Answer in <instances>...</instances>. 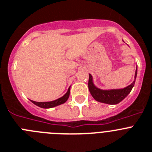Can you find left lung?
I'll list each match as a JSON object with an SVG mask.
<instances>
[{
	"instance_id": "obj_1",
	"label": "left lung",
	"mask_w": 152,
	"mask_h": 152,
	"mask_svg": "<svg viewBox=\"0 0 152 152\" xmlns=\"http://www.w3.org/2000/svg\"><path fill=\"white\" fill-rule=\"evenodd\" d=\"M137 76V68L135 73V80L130 85L122 89H111V90H102L96 88L93 81V77L89 74V80H88V88L90 93L95 100L100 103H107V104H117L120 103L125 97L128 96L131 92L132 89L134 87L135 79Z\"/></svg>"
}]
</instances>
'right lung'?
I'll list each match as a JSON object with an SVG mask.
<instances>
[{
	"label": "right lung",
	"mask_w": 152,
	"mask_h": 152,
	"mask_svg": "<svg viewBox=\"0 0 152 152\" xmlns=\"http://www.w3.org/2000/svg\"><path fill=\"white\" fill-rule=\"evenodd\" d=\"M70 88H68V91L64 96H62L61 97L58 98L57 100H53V101H49V102H36L33 101V100H30L31 102L33 103H34L35 105L38 106V107H41V108H45V109H48V108H52V107H57L58 105H61V104H63L64 103L68 100V97H69L70 95Z\"/></svg>",
	"instance_id": "add662e5"
}]
</instances>
